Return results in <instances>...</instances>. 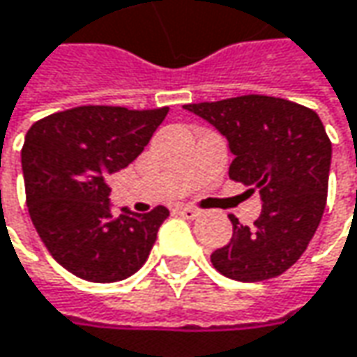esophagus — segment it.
Masks as SVG:
<instances>
[{
    "label": "esophagus",
    "mask_w": 357,
    "mask_h": 357,
    "mask_svg": "<svg viewBox=\"0 0 357 357\" xmlns=\"http://www.w3.org/2000/svg\"><path fill=\"white\" fill-rule=\"evenodd\" d=\"M176 214H179V216L185 218V220H194V218H198L199 216V210L190 208V206H178V208H176Z\"/></svg>",
    "instance_id": "34e87169"
}]
</instances>
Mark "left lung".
I'll use <instances>...</instances> for the list:
<instances>
[{"label":"left lung","mask_w":357,"mask_h":357,"mask_svg":"<svg viewBox=\"0 0 357 357\" xmlns=\"http://www.w3.org/2000/svg\"><path fill=\"white\" fill-rule=\"evenodd\" d=\"M226 137L234 155L228 176L259 188L261 216L242 226L212 252L214 268L228 279L257 283L283 275L313 238L327 199L331 141L315 111L264 95L185 105ZM255 192V190H250Z\"/></svg>","instance_id":"8db88e82"}]
</instances>
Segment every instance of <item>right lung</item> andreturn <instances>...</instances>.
<instances>
[{
	"label": "right lung",
	"mask_w": 357,
	"mask_h": 357,
	"mask_svg": "<svg viewBox=\"0 0 357 357\" xmlns=\"http://www.w3.org/2000/svg\"><path fill=\"white\" fill-rule=\"evenodd\" d=\"M167 111L89 105L54 113L28 131L22 172L30 218L56 262L76 277L115 283L147 261L169 210L115 214L107 178L137 159Z\"/></svg>",
	"instance_id": "obj_1"
}]
</instances>
